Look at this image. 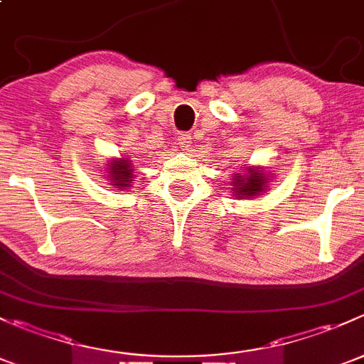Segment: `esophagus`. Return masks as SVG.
<instances>
[{
  "label": "esophagus",
  "mask_w": 364,
  "mask_h": 364,
  "mask_svg": "<svg viewBox=\"0 0 364 364\" xmlns=\"http://www.w3.org/2000/svg\"><path fill=\"white\" fill-rule=\"evenodd\" d=\"M192 135L190 134H179L178 135V144H179V148L183 149V151H188L190 148H192Z\"/></svg>",
  "instance_id": "esophagus-1"
}]
</instances>
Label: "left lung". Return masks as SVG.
<instances>
[{
	"instance_id": "obj_1",
	"label": "left lung",
	"mask_w": 364,
	"mask_h": 364,
	"mask_svg": "<svg viewBox=\"0 0 364 364\" xmlns=\"http://www.w3.org/2000/svg\"><path fill=\"white\" fill-rule=\"evenodd\" d=\"M267 185V174L262 171V168H248V172H243V174L234 176L232 181V193L236 197H247V199H252V197H257L259 193H262L266 190Z\"/></svg>"
}]
</instances>
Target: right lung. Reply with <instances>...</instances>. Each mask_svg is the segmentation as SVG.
<instances>
[{"mask_svg": "<svg viewBox=\"0 0 364 364\" xmlns=\"http://www.w3.org/2000/svg\"><path fill=\"white\" fill-rule=\"evenodd\" d=\"M107 178L111 181V185L116 188H124V186H130V183L134 181V168H132V160L128 159H117L111 160L107 171Z\"/></svg>", "mask_w": 364, "mask_h": 364, "instance_id": "right-lung-1", "label": "right lung"}]
</instances>
